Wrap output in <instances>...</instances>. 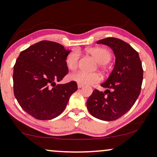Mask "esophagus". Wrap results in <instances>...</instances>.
<instances>
[{"mask_svg":"<svg viewBox=\"0 0 157 157\" xmlns=\"http://www.w3.org/2000/svg\"><path fill=\"white\" fill-rule=\"evenodd\" d=\"M83 86V85H82V84H80V83H78V88H82V87Z\"/></svg>","mask_w":157,"mask_h":157,"instance_id":"obj_1","label":"esophagus"}]
</instances>
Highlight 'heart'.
<instances>
[{
  "label": "heart",
  "instance_id": "1",
  "mask_svg": "<svg viewBox=\"0 0 157 157\" xmlns=\"http://www.w3.org/2000/svg\"><path fill=\"white\" fill-rule=\"evenodd\" d=\"M99 64H106L110 60L111 53L108 50L102 48H91L86 50ZM80 58V52L78 50L71 51L66 57V65L69 70L74 71L76 69ZM69 79L72 81L82 85H91L98 83L101 80V77L97 73H85L83 71H77L69 76Z\"/></svg>",
  "mask_w": 157,
  "mask_h": 157
}]
</instances>
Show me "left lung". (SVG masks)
<instances>
[{
  "mask_svg": "<svg viewBox=\"0 0 157 157\" xmlns=\"http://www.w3.org/2000/svg\"><path fill=\"white\" fill-rule=\"evenodd\" d=\"M109 46L115 56V64L107 81L94 89L86 101L90 114L101 121L120 118L131 109L141 93L144 71L139 55L127 42L115 37L97 42Z\"/></svg>",
  "mask_w": 157,
  "mask_h": 157,
  "instance_id": "1",
  "label": "left lung"
}]
</instances>
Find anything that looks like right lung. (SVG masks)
I'll list each match as a JSON object with an SVG mask.
<instances>
[{"instance_id": "1", "label": "right lung", "mask_w": 157, "mask_h": 157, "mask_svg": "<svg viewBox=\"0 0 157 157\" xmlns=\"http://www.w3.org/2000/svg\"><path fill=\"white\" fill-rule=\"evenodd\" d=\"M71 50L43 40L19 54L13 66V93L26 113L37 120H51L66 108L78 89L75 81L56 84L68 74L66 57Z\"/></svg>"}]
</instances>
